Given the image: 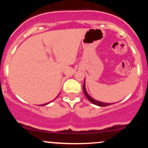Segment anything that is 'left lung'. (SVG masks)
I'll return each instance as SVG.
<instances>
[{
  "instance_id": "left-lung-1",
  "label": "left lung",
  "mask_w": 148,
  "mask_h": 148,
  "mask_svg": "<svg viewBox=\"0 0 148 148\" xmlns=\"http://www.w3.org/2000/svg\"><path fill=\"white\" fill-rule=\"evenodd\" d=\"M85 86H86V84H85V80H84V86H83V90H84L85 95H86V97H87V99L89 100L90 102L94 103V104H95V105H97V106H109V105L113 104V103H103V102H101V101H97V100L94 99L93 98H92L88 94V92H87V91H86Z\"/></svg>"
}]
</instances>
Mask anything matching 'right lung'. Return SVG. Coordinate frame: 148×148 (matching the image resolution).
<instances>
[{
    "label": "right lung",
    "instance_id": "1",
    "mask_svg": "<svg viewBox=\"0 0 148 148\" xmlns=\"http://www.w3.org/2000/svg\"><path fill=\"white\" fill-rule=\"evenodd\" d=\"M58 97V96H57ZM48 103H49V102H48V103H45V104H42L41 106H45V105H47L48 104Z\"/></svg>",
    "mask_w": 148,
    "mask_h": 148
}]
</instances>
